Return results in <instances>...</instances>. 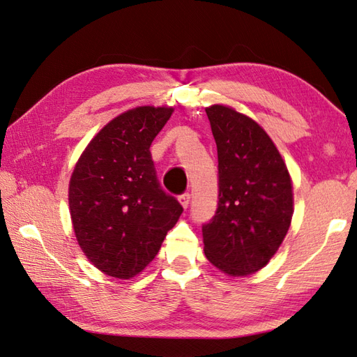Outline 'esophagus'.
<instances>
[{
    "label": "esophagus",
    "instance_id": "34e87169",
    "mask_svg": "<svg viewBox=\"0 0 357 357\" xmlns=\"http://www.w3.org/2000/svg\"><path fill=\"white\" fill-rule=\"evenodd\" d=\"M178 203L181 204V207H183V208H188V206L190 203V195L188 192L183 194V195H180L178 197Z\"/></svg>",
    "mask_w": 357,
    "mask_h": 357
}]
</instances>
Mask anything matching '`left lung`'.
<instances>
[{"label":"left lung","instance_id":"8db88e82","mask_svg":"<svg viewBox=\"0 0 357 357\" xmlns=\"http://www.w3.org/2000/svg\"><path fill=\"white\" fill-rule=\"evenodd\" d=\"M206 113L218 149L220 199L203 227L204 255L225 275L245 277L266 266L291 227L292 180L255 119L224 104Z\"/></svg>","mask_w":357,"mask_h":357}]
</instances>
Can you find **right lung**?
<instances>
[{"instance_id":"right-lung-1","label":"right lung","mask_w":357,"mask_h":357,"mask_svg":"<svg viewBox=\"0 0 357 357\" xmlns=\"http://www.w3.org/2000/svg\"><path fill=\"white\" fill-rule=\"evenodd\" d=\"M172 112L137 106L115 116L92 137L69 178L75 239L109 277L127 280L141 274L183 212L160 189L150 153Z\"/></svg>"}]
</instances>
